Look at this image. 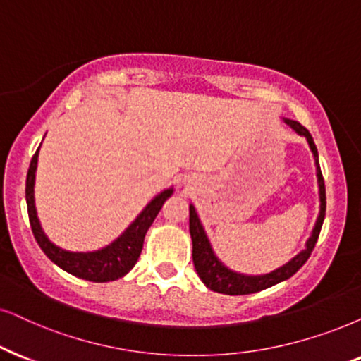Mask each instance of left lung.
Segmentation results:
<instances>
[{"instance_id":"8db88e82","label":"left lung","mask_w":361,"mask_h":361,"mask_svg":"<svg viewBox=\"0 0 361 361\" xmlns=\"http://www.w3.org/2000/svg\"><path fill=\"white\" fill-rule=\"evenodd\" d=\"M283 121L288 125L295 133L300 136H305L308 141V147L312 149L313 158H314V166H317V178H318V193H320V213H318L317 223L307 241V246L302 250L295 258H291L288 263H285L283 267L276 268L270 273H264V275H245V273H238L230 270L226 264L220 262V258L216 257L209 243L207 231L200 221L198 213L193 204H190V235L191 241H193V264L195 270L198 273V276L202 278V281L207 285V288L216 291V293L223 295H250L257 293V291L267 290L270 286L276 285V283L288 280L290 276H293L300 268L307 263V259L312 255L314 245H317L318 236H320V230L325 220V212H326V193H325V181H323L322 170H320V161H318V149L314 147V141L310 135L307 128L300 125L298 121L288 120V118H283Z\"/></svg>"}]
</instances>
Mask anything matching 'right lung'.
<instances>
[{
	"label": "right lung",
	"instance_id": "obj_1",
	"mask_svg": "<svg viewBox=\"0 0 361 361\" xmlns=\"http://www.w3.org/2000/svg\"><path fill=\"white\" fill-rule=\"evenodd\" d=\"M38 153L39 148L31 158L28 176H26V204H28L31 230H33L39 248L61 270L83 278V280L104 283L125 276L138 262L141 250H143L145 235L161 209L163 203L173 195V188H168L154 196L143 212L136 216V220L113 243L102 250H97V252H68V250L59 248L53 241H49L38 220V213H36L35 207V178L36 168H38Z\"/></svg>",
	"mask_w": 361,
	"mask_h": 361
}]
</instances>
